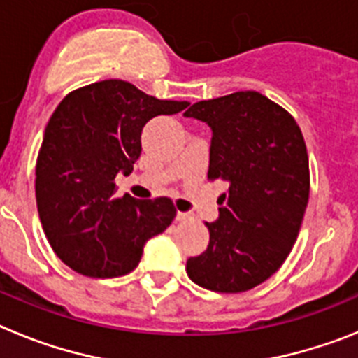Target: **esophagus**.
I'll return each mask as SVG.
<instances>
[{"mask_svg": "<svg viewBox=\"0 0 358 358\" xmlns=\"http://www.w3.org/2000/svg\"><path fill=\"white\" fill-rule=\"evenodd\" d=\"M189 218H192V215L185 213V211H177V215H176L177 222H186V220H189Z\"/></svg>", "mask_w": 358, "mask_h": 358, "instance_id": "1", "label": "esophagus"}]
</instances>
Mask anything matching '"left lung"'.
<instances>
[{"instance_id": "8db88e82", "label": "left lung", "mask_w": 358, "mask_h": 358, "mask_svg": "<svg viewBox=\"0 0 358 358\" xmlns=\"http://www.w3.org/2000/svg\"><path fill=\"white\" fill-rule=\"evenodd\" d=\"M185 116L213 131L210 181L227 182L206 251L186 262L189 280L213 292L255 289L292 251L308 204L305 138L294 116L258 91L194 103Z\"/></svg>"}]
</instances>
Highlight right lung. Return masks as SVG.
<instances>
[{"mask_svg":"<svg viewBox=\"0 0 358 358\" xmlns=\"http://www.w3.org/2000/svg\"><path fill=\"white\" fill-rule=\"evenodd\" d=\"M186 107L110 78L71 91L53 110L36 163L37 211L52 249L75 273L129 274L145 242L172 224V199L116 197L115 177L132 172L152 118Z\"/></svg>","mask_w":358,"mask_h":358,"instance_id":"right-lung-1","label":"right lung"}]
</instances>
